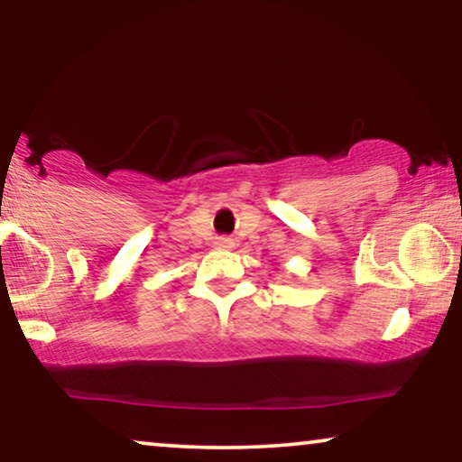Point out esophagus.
Wrapping results in <instances>:
<instances>
[{
  "mask_svg": "<svg viewBox=\"0 0 462 462\" xmlns=\"http://www.w3.org/2000/svg\"><path fill=\"white\" fill-rule=\"evenodd\" d=\"M217 247H221V249H232V247H235V241H232L230 236H219V238H217Z\"/></svg>",
  "mask_w": 462,
  "mask_h": 462,
  "instance_id": "34e87169",
  "label": "esophagus"
}]
</instances>
